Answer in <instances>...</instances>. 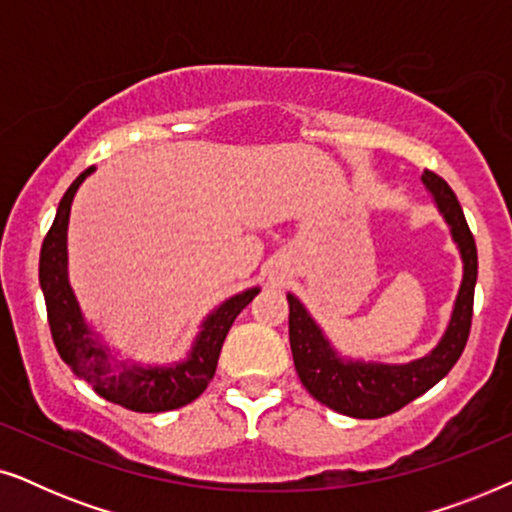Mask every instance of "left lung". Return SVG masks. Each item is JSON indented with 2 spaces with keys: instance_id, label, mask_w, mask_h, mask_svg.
<instances>
[{
  "instance_id": "1",
  "label": "left lung",
  "mask_w": 512,
  "mask_h": 512,
  "mask_svg": "<svg viewBox=\"0 0 512 512\" xmlns=\"http://www.w3.org/2000/svg\"><path fill=\"white\" fill-rule=\"evenodd\" d=\"M422 181L436 200L438 212L450 226L452 240L457 242L461 261H464V279L454 300L452 319L445 335L429 354L410 363L340 359L303 303L291 293L286 296L289 298V340L300 382L319 403L340 415L377 419L401 410L403 405L415 401L450 373L471 333L473 291L475 279H478V249H475L473 233L447 181L429 170H424Z\"/></svg>"
}]
</instances>
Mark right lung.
Here are the masks:
<instances>
[{
  "mask_svg": "<svg viewBox=\"0 0 512 512\" xmlns=\"http://www.w3.org/2000/svg\"><path fill=\"white\" fill-rule=\"evenodd\" d=\"M93 170L95 167H88L86 172H81L62 195L53 226L41 244L39 284L44 291L53 342L74 375L86 380L107 401L135 412L177 410L195 401L212 382L230 326L261 289L254 286V289L237 293L216 307L212 314H207L186 361L174 363V366H137V363L130 366L125 361H116L109 347L102 345L100 338H95L83 321L67 279L69 209L83 179Z\"/></svg>",
  "mask_w": 512,
  "mask_h": 512,
  "instance_id": "right-lung-1",
  "label": "right lung"
}]
</instances>
